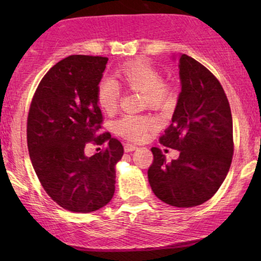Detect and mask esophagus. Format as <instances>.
Returning a JSON list of instances; mask_svg holds the SVG:
<instances>
[{
  "mask_svg": "<svg viewBox=\"0 0 261 261\" xmlns=\"http://www.w3.org/2000/svg\"><path fill=\"white\" fill-rule=\"evenodd\" d=\"M137 148H138L137 146H134V145H130V144L124 145V152H133Z\"/></svg>",
  "mask_w": 261,
  "mask_h": 261,
  "instance_id": "obj_1",
  "label": "esophagus"
}]
</instances>
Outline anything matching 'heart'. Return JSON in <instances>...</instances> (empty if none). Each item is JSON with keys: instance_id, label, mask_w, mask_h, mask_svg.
I'll return each instance as SVG.
<instances>
[{"instance_id": "obj_1", "label": "heart", "mask_w": 261, "mask_h": 261, "mask_svg": "<svg viewBox=\"0 0 261 261\" xmlns=\"http://www.w3.org/2000/svg\"><path fill=\"white\" fill-rule=\"evenodd\" d=\"M115 76L121 84L130 90L144 92L145 103L152 108H166L172 101V92L162 83V74L152 64L145 60H132L117 69ZM120 90L110 81L99 82L97 103L103 112L112 114L119 105ZM156 127V121L147 116L126 115L116 121L115 129L127 140L140 142L145 140L147 132Z\"/></svg>"}]
</instances>
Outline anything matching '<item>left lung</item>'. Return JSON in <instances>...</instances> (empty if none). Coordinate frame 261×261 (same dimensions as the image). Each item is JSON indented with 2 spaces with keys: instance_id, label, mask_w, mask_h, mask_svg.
<instances>
[{
  "instance_id": "left-lung-1",
  "label": "left lung",
  "mask_w": 261,
  "mask_h": 261,
  "mask_svg": "<svg viewBox=\"0 0 261 261\" xmlns=\"http://www.w3.org/2000/svg\"><path fill=\"white\" fill-rule=\"evenodd\" d=\"M178 67L181 90L160 142L179 151V158L167 163L152 147L147 174L160 201L190 208L212 198L226 179L234 151L233 120L223 88L206 67L187 55L178 57Z\"/></svg>"
}]
</instances>
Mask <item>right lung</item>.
I'll use <instances>...</instances> for the list:
<instances>
[{"label":"right lung","instance_id":"obj_1","mask_svg":"<svg viewBox=\"0 0 261 261\" xmlns=\"http://www.w3.org/2000/svg\"><path fill=\"white\" fill-rule=\"evenodd\" d=\"M108 58L70 56L51 67L35 91L27 120L31 162L42 188L73 213H91L112 201L121 142L98 135L97 87ZM109 141L105 152L85 155L89 142Z\"/></svg>","mask_w":261,"mask_h":261}]
</instances>
